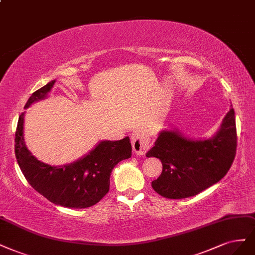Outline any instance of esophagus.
<instances>
[{
	"label": "esophagus",
	"mask_w": 255,
	"mask_h": 255,
	"mask_svg": "<svg viewBox=\"0 0 255 255\" xmlns=\"http://www.w3.org/2000/svg\"><path fill=\"white\" fill-rule=\"evenodd\" d=\"M131 146L136 155H144L151 147V139L144 131L138 130L131 137Z\"/></svg>",
	"instance_id": "1"
}]
</instances>
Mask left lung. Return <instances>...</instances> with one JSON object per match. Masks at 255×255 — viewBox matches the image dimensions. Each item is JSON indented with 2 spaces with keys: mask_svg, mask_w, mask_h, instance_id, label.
<instances>
[{
  "mask_svg": "<svg viewBox=\"0 0 255 255\" xmlns=\"http://www.w3.org/2000/svg\"><path fill=\"white\" fill-rule=\"evenodd\" d=\"M234 110L223 120L217 134L208 140H191L176 130H162L146 157L159 158L162 173L152 181L155 192L169 199L197 195L229 171L236 154Z\"/></svg>",
  "mask_w": 255,
  "mask_h": 255,
  "instance_id": "left-lung-1",
  "label": "left lung"
}]
</instances>
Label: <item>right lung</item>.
<instances>
[{"mask_svg":"<svg viewBox=\"0 0 255 255\" xmlns=\"http://www.w3.org/2000/svg\"><path fill=\"white\" fill-rule=\"evenodd\" d=\"M55 80L34 92L25 104L44 99L50 92ZM24 114L17 121L14 153L20 169L30 186L50 203L65 208L84 209L97 203L108 194L111 173L118 162L131 156L129 138L118 141L105 140L78 161L51 166L32 156L23 138Z\"/></svg>","mask_w":255,"mask_h":255,"instance_id":"1","label":"right lung"}]
</instances>
